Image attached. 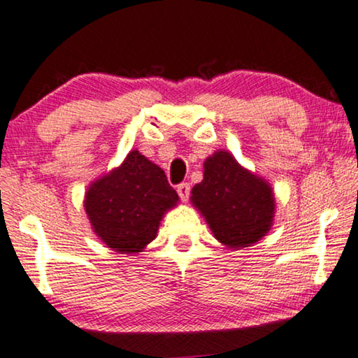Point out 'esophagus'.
<instances>
[{
	"label": "esophagus",
	"instance_id": "34e87169",
	"mask_svg": "<svg viewBox=\"0 0 358 358\" xmlns=\"http://www.w3.org/2000/svg\"><path fill=\"white\" fill-rule=\"evenodd\" d=\"M177 191H178V196L181 198V201H188V196H189V185L188 183H181V185H178V188H177Z\"/></svg>",
	"mask_w": 358,
	"mask_h": 358
}]
</instances>
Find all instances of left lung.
Instances as JSON below:
<instances>
[{
	"instance_id": "1",
	"label": "left lung",
	"mask_w": 358,
	"mask_h": 358,
	"mask_svg": "<svg viewBox=\"0 0 358 358\" xmlns=\"http://www.w3.org/2000/svg\"><path fill=\"white\" fill-rule=\"evenodd\" d=\"M189 199L215 238L230 250L258 243L274 224L273 186L227 150H215L204 160V178L193 186Z\"/></svg>"
}]
</instances>
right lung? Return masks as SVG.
I'll return each instance as SVG.
<instances>
[{
    "instance_id": "obj_1",
    "label": "right lung",
    "mask_w": 358,
    "mask_h": 358,
    "mask_svg": "<svg viewBox=\"0 0 358 358\" xmlns=\"http://www.w3.org/2000/svg\"><path fill=\"white\" fill-rule=\"evenodd\" d=\"M178 194L165 172L139 150L89 185L84 209L92 231L120 255L141 253L155 236Z\"/></svg>"
}]
</instances>
